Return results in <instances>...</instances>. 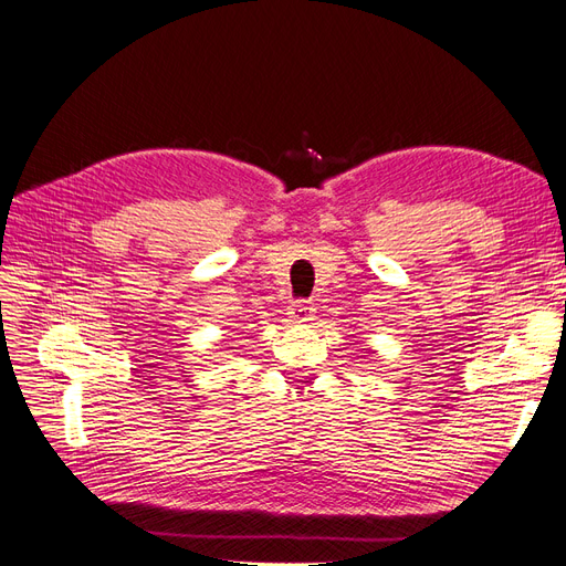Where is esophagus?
<instances>
[{
  "mask_svg": "<svg viewBox=\"0 0 566 566\" xmlns=\"http://www.w3.org/2000/svg\"><path fill=\"white\" fill-rule=\"evenodd\" d=\"M314 305L310 303V301H298V303H293V307H291V318H295V321H312V316H314Z\"/></svg>",
  "mask_w": 566,
  "mask_h": 566,
  "instance_id": "obj_1",
  "label": "esophagus"
}]
</instances>
